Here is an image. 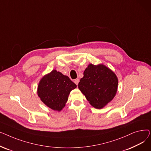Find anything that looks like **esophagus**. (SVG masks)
<instances>
[{
	"label": "esophagus",
	"instance_id": "esophagus-1",
	"mask_svg": "<svg viewBox=\"0 0 151 151\" xmlns=\"http://www.w3.org/2000/svg\"><path fill=\"white\" fill-rule=\"evenodd\" d=\"M74 82H75V83L76 85H78V83H79V82H80V80H79V79H76V80H74Z\"/></svg>",
	"mask_w": 151,
	"mask_h": 151
}]
</instances>
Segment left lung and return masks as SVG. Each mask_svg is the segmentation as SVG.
Wrapping results in <instances>:
<instances>
[{
	"label": "left lung",
	"mask_w": 151,
	"mask_h": 151,
	"mask_svg": "<svg viewBox=\"0 0 151 151\" xmlns=\"http://www.w3.org/2000/svg\"><path fill=\"white\" fill-rule=\"evenodd\" d=\"M78 88L91 105L97 109L104 108L114 98L118 79L113 71L100 63H90L84 71Z\"/></svg>",
	"instance_id": "8db88e82"
}]
</instances>
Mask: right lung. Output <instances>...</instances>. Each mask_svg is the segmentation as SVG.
Here are the masks:
<instances>
[{
    "instance_id": "1",
    "label": "right lung",
    "mask_w": 151,
    "mask_h": 151,
    "mask_svg": "<svg viewBox=\"0 0 151 151\" xmlns=\"http://www.w3.org/2000/svg\"><path fill=\"white\" fill-rule=\"evenodd\" d=\"M76 88V85L67 76L53 70L39 81L37 94L46 106L60 111L65 107L70 92Z\"/></svg>"
}]
</instances>
